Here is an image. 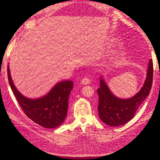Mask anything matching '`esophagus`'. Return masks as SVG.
Instances as JSON below:
<instances>
[{
    "mask_svg": "<svg viewBox=\"0 0 160 160\" xmlns=\"http://www.w3.org/2000/svg\"><path fill=\"white\" fill-rule=\"evenodd\" d=\"M91 82V80L89 79V78L88 76H84L82 80H81V84H83V85H86L87 84H89V82Z\"/></svg>",
    "mask_w": 160,
    "mask_h": 160,
    "instance_id": "34e87169",
    "label": "esophagus"
}]
</instances>
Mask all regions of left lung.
Masks as SVG:
<instances>
[{"instance_id": "obj_1", "label": "left lung", "mask_w": 160, "mask_h": 160, "mask_svg": "<svg viewBox=\"0 0 160 160\" xmlns=\"http://www.w3.org/2000/svg\"><path fill=\"white\" fill-rule=\"evenodd\" d=\"M153 64L149 60L147 79L143 87L139 92L129 99H120L113 96L105 83L100 78V87L97 89L99 96L98 113L104 123L111 127H118L127 123L134 117L138 108L150 93L152 84Z\"/></svg>"}]
</instances>
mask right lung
I'll use <instances>...</instances> for the list:
<instances>
[{
	"mask_svg": "<svg viewBox=\"0 0 160 160\" xmlns=\"http://www.w3.org/2000/svg\"><path fill=\"white\" fill-rule=\"evenodd\" d=\"M9 83L22 111L29 119L42 127L52 128L63 123L67 116L69 96L73 87L71 80L60 82L46 96L28 99L16 89L8 67Z\"/></svg>",
	"mask_w": 160,
	"mask_h": 160,
	"instance_id": "add662e5",
	"label": "right lung"
}]
</instances>
